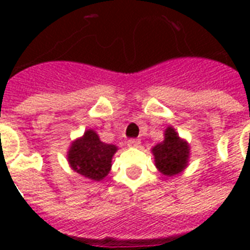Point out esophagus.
Returning a JSON list of instances; mask_svg holds the SVG:
<instances>
[{
  "label": "esophagus",
  "instance_id": "1",
  "mask_svg": "<svg viewBox=\"0 0 250 250\" xmlns=\"http://www.w3.org/2000/svg\"><path fill=\"white\" fill-rule=\"evenodd\" d=\"M140 140L139 139H131V140H128V143H127V145L128 146H131V148H137V146H140Z\"/></svg>",
  "mask_w": 250,
  "mask_h": 250
}]
</instances>
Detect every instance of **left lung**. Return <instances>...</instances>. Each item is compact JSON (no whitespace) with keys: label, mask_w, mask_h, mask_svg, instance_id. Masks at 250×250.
I'll use <instances>...</instances> for the list:
<instances>
[{"label":"left lung","mask_w":250,"mask_h":250,"mask_svg":"<svg viewBox=\"0 0 250 250\" xmlns=\"http://www.w3.org/2000/svg\"><path fill=\"white\" fill-rule=\"evenodd\" d=\"M154 165L165 176H174L186 170L189 162L190 146L172 125L165 129V140L152 148Z\"/></svg>","instance_id":"1"}]
</instances>
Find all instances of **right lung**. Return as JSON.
Returning a JSON list of instances; mask_svg holds the SVG:
<instances>
[{
	"mask_svg": "<svg viewBox=\"0 0 250 250\" xmlns=\"http://www.w3.org/2000/svg\"><path fill=\"white\" fill-rule=\"evenodd\" d=\"M118 146L106 144L92 128L86 129L82 137H78L70 145L67 162L72 170L83 178L100 182L111 170V160Z\"/></svg>",
	"mask_w": 250,
	"mask_h": 250,
	"instance_id": "obj_1",
	"label": "right lung"
}]
</instances>
